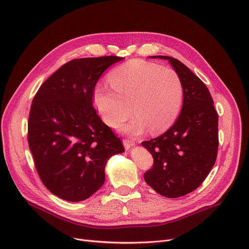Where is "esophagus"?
<instances>
[{"label": "esophagus", "mask_w": 249, "mask_h": 249, "mask_svg": "<svg viewBox=\"0 0 249 249\" xmlns=\"http://www.w3.org/2000/svg\"><path fill=\"white\" fill-rule=\"evenodd\" d=\"M124 146L125 149H129L131 146L134 145V142L131 141V140H127V139H124Z\"/></svg>", "instance_id": "obj_1"}]
</instances>
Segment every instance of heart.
Segmentation results:
<instances>
[{
  "label": "heart",
  "mask_w": 249,
  "mask_h": 249,
  "mask_svg": "<svg viewBox=\"0 0 249 249\" xmlns=\"http://www.w3.org/2000/svg\"><path fill=\"white\" fill-rule=\"evenodd\" d=\"M108 81L113 91L98 87L94 95L96 107L107 125L119 126L130 112L135 116L124 129L131 134H140L146 127L152 133H160L176 121L184 89L175 70L132 60L115 69Z\"/></svg>",
  "instance_id": "heart-1"
}]
</instances>
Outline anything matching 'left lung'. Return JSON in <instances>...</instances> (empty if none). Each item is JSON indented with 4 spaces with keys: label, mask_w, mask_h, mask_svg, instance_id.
<instances>
[{
    "label": "left lung",
    "mask_w": 249,
    "mask_h": 249,
    "mask_svg": "<svg viewBox=\"0 0 249 249\" xmlns=\"http://www.w3.org/2000/svg\"><path fill=\"white\" fill-rule=\"evenodd\" d=\"M167 59L181 78L184 101L175 124L155 139L142 144L152 154V167L144 173L145 182L167 198L185 196L207 178L217 155L218 116L204 82L185 64Z\"/></svg>",
    "instance_id": "1"
}]
</instances>
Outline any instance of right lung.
I'll return each mask as SVG.
<instances>
[{
	"instance_id": "obj_1",
	"label": "right lung",
	"mask_w": 249,
	"mask_h": 249,
	"mask_svg": "<svg viewBox=\"0 0 249 249\" xmlns=\"http://www.w3.org/2000/svg\"><path fill=\"white\" fill-rule=\"evenodd\" d=\"M120 56L73 59L46 79L30 110L27 141L43 185L65 201L88 199L105 182L107 160L124 150L93 106L104 71Z\"/></svg>"
}]
</instances>
